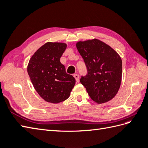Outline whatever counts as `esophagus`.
Returning <instances> with one entry per match:
<instances>
[{
    "mask_svg": "<svg viewBox=\"0 0 148 148\" xmlns=\"http://www.w3.org/2000/svg\"><path fill=\"white\" fill-rule=\"evenodd\" d=\"M74 77L75 79H76L77 82L79 83V75L77 74H74Z\"/></svg>",
    "mask_w": 148,
    "mask_h": 148,
    "instance_id": "obj_1",
    "label": "esophagus"
}]
</instances>
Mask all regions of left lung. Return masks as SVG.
Returning a JSON list of instances; mask_svg holds the SVG:
<instances>
[{
	"instance_id": "8db88e82",
	"label": "left lung",
	"mask_w": 148,
	"mask_h": 148,
	"mask_svg": "<svg viewBox=\"0 0 148 148\" xmlns=\"http://www.w3.org/2000/svg\"><path fill=\"white\" fill-rule=\"evenodd\" d=\"M76 47L87 70L85 76L81 77V83L93 101L98 103L109 101L120 87V56L109 46L96 39L78 42Z\"/></svg>"
}]
</instances>
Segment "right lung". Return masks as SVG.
Returning <instances> with one entry per match:
<instances>
[{
	"instance_id": "obj_1",
	"label": "right lung",
	"mask_w": 148,
	"mask_h": 148,
	"mask_svg": "<svg viewBox=\"0 0 148 148\" xmlns=\"http://www.w3.org/2000/svg\"><path fill=\"white\" fill-rule=\"evenodd\" d=\"M67 48L60 42H47L31 57L27 72L34 88L46 102L57 103L70 96L76 80L67 74L60 59Z\"/></svg>"
}]
</instances>
